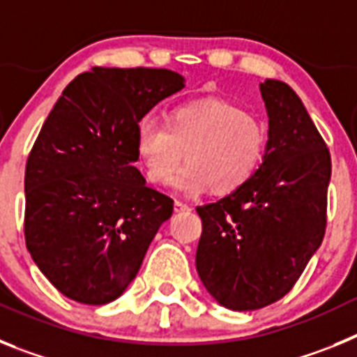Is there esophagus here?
Instances as JSON below:
<instances>
[{
  "label": "esophagus",
  "instance_id": "obj_1",
  "mask_svg": "<svg viewBox=\"0 0 357 357\" xmlns=\"http://www.w3.org/2000/svg\"><path fill=\"white\" fill-rule=\"evenodd\" d=\"M189 211H191V206H188V204L181 200L175 202V213H189Z\"/></svg>",
  "mask_w": 357,
  "mask_h": 357
}]
</instances>
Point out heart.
I'll return each instance as SVG.
<instances>
[{
  "label": "heart",
  "instance_id": "obj_1",
  "mask_svg": "<svg viewBox=\"0 0 357 357\" xmlns=\"http://www.w3.org/2000/svg\"><path fill=\"white\" fill-rule=\"evenodd\" d=\"M266 128L223 100H197L176 107L166 125L146 119L135 132V153L153 184L166 185L184 160L173 185L184 193L211 188L227 195L243 188L259 168Z\"/></svg>",
  "mask_w": 357,
  "mask_h": 357
}]
</instances>
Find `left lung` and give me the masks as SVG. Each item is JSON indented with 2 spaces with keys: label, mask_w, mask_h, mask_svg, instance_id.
Masks as SVG:
<instances>
[{
  "label": "left lung",
  "mask_w": 357,
  "mask_h": 357,
  "mask_svg": "<svg viewBox=\"0 0 357 357\" xmlns=\"http://www.w3.org/2000/svg\"><path fill=\"white\" fill-rule=\"evenodd\" d=\"M268 112L263 164L243 188L197 207V272L232 311H254L286 295L321 245L331 153L288 84L264 80Z\"/></svg>",
  "instance_id": "8db88e82"
}]
</instances>
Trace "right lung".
Returning a JSON list of instances; mask_svg holds the SVG:
<instances>
[{"instance_id": "1", "label": "right lung", "mask_w": 357, "mask_h": 357, "mask_svg": "<svg viewBox=\"0 0 357 357\" xmlns=\"http://www.w3.org/2000/svg\"><path fill=\"white\" fill-rule=\"evenodd\" d=\"M169 69L93 68L62 91L24 173V239L31 259L80 304L116 301L139 272L173 200L134 166L139 121L178 93Z\"/></svg>"}]
</instances>
